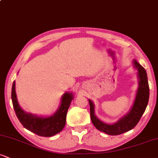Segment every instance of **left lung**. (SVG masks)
I'll return each mask as SVG.
<instances>
[{"mask_svg":"<svg viewBox=\"0 0 158 158\" xmlns=\"http://www.w3.org/2000/svg\"><path fill=\"white\" fill-rule=\"evenodd\" d=\"M133 64L135 68L137 70V76L139 79V85L135 102L130 111L119 119L117 123L114 124H108L98 119L95 115L94 102L90 99H88L90 105V119L94 126L99 131L105 132L109 135H121L135 128L144 113L149 98V87L148 83L147 73L144 68L141 66L135 59H134Z\"/></svg>","mask_w":158,"mask_h":158,"instance_id":"1","label":"left lung"}]
</instances>
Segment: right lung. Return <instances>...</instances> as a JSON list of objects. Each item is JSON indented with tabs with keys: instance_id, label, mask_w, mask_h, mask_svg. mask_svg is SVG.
Returning a JSON list of instances; mask_svg holds the SVG:
<instances>
[{
	"instance_id": "1",
	"label": "right lung",
	"mask_w": 158,
	"mask_h": 158,
	"mask_svg": "<svg viewBox=\"0 0 158 158\" xmlns=\"http://www.w3.org/2000/svg\"><path fill=\"white\" fill-rule=\"evenodd\" d=\"M73 99V94L66 92L63 94L60 106L55 113L49 117H39L27 113L20 107L15 93V81L12 83V101L18 119L25 128L41 137H52L62 131L66 123L67 112Z\"/></svg>"
}]
</instances>
